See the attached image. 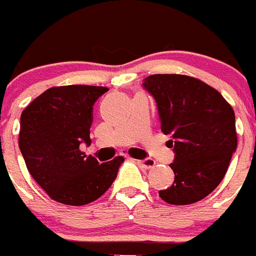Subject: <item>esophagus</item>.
Returning a JSON list of instances; mask_svg holds the SVG:
<instances>
[{"label": "esophagus", "instance_id": "esophagus-1", "mask_svg": "<svg viewBox=\"0 0 256 256\" xmlns=\"http://www.w3.org/2000/svg\"><path fill=\"white\" fill-rule=\"evenodd\" d=\"M140 166H142L144 169H152L155 166V162L152 159H144V160H138Z\"/></svg>", "mask_w": 256, "mask_h": 256}]
</instances>
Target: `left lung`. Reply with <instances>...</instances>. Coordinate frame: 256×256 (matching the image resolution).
Segmentation results:
<instances>
[{"instance_id": "obj_1", "label": "left lung", "mask_w": 256, "mask_h": 256, "mask_svg": "<svg viewBox=\"0 0 256 256\" xmlns=\"http://www.w3.org/2000/svg\"><path fill=\"white\" fill-rule=\"evenodd\" d=\"M144 88L155 98L162 132L170 134L174 182L159 191L168 204L202 200L224 178L237 148L234 112L216 88L180 74H154Z\"/></svg>"}]
</instances>
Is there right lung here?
I'll use <instances>...</instances> for the list:
<instances>
[{
    "mask_svg": "<svg viewBox=\"0 0 256 256\" xmlns=\"http://www.w3.org/2000/svg\"><path fill=\"white\" fill-rule=\"evenodd\" d=\"M108 91L97 86L52 87L22 110L19 148L33 180L52 200L72 206L90 204L116 178L123 156L98 164L79 150L83 142L91 144L94 105Z\"/></svg>",
    "mask_w": 256,
    "mask_h": 256,
    "instance_id": "right-lung-1",
    "label": "right lung"
}]
</instances>
